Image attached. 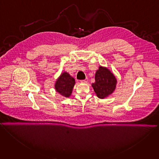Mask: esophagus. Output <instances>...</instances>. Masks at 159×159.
<instances>
[{
  "mask_svg": "<svg viewBox=\"0 0 159 159\" xmlns=\"http://www.w3.org/2000/svg\"><path fill=\"white\" fill-rule=\"evenodd\" d=\"M80 82H81V83H82V84H87V83L88 82V79H87V78H86L85 80H81Z\"/></svg>",
  "mask_w": 159,
  "mask_h": 159,
  "instance_id": "obj_1",
  "label": "esophagus"
}]
</instances>
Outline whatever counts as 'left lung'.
<instances>
[{
    "label": "left lung",
    "instance_id": "1",
    "mask_svg": "<svg viewBox=\"0 0 159 159\" xmlns=\"http://www.w3.org/2000/svg\"><path fill=\"white\" fill-rule=\"evenodd\" d=\"M116 84L114 74L107 68L99 66L95 74V82L91 86L99 98L104 99L114 92Z\"/></svg>",
    "mask_w": 159,
    "mask_h": 159
}]
</instances>
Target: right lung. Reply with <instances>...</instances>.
<instances>
[{
    "label": "right lung",
    "mask_w": 159,
    "mask_h": 159,
    "mask_svg": "<svg viewBox=\"0 0 159 159\" xmlns=\"http://www.w3.org/2000/svg\"><path fill=\"white\" fill-rule=\"evenodd\" d=\"M75 84V79L68 72L65 71L57 79L55 84V89L62 96L69 98L72 94Z\"/></svg>",
    "instance_id": "obj_1"
}]
</instances>
